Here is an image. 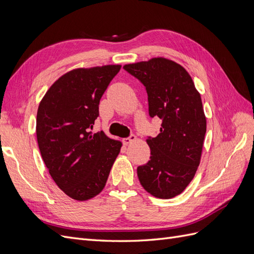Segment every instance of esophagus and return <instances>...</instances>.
Here are the masks:
<instances>
[{
  "label": "esophagus",
  "mask_w": 254,
  "mask_h": 254,
  "mask_svg": "<svg viewBox=\"0 0 254 254\" xmlns=\"http://www.w3.org/2000/svg\"><path fill=\"white\" fill-rule=\"evenodd\" d=\"M136 139V136L134 134H130L128 137H125V139H123V143H124L125 145H128L131 142H133L134 140Z\"/></svg>",
  "instance_id": "esophagus-1"
}]
</instances>
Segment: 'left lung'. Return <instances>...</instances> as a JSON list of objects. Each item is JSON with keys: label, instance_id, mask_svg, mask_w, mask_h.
Masks as SVG:
<instances>
[{"label": "left lung", "instance_id": "8db88e82", "mask_svg": "<svg viewBox=\"0 0 254 254\" xmlns=\"http://www.w3.org/2000/svg\"><path fill=\"white\" fill-rule=\"evenodd\" d=\"M124 70L145 87L150 118L162 120L160 133L147 136L150 160L136 168L142 187L157 198L181 194L200 163L206 121L201 97L186 68L153 58Z\"/></svg>", "mask_w": 254, "mask_h": 254}]
</instances>
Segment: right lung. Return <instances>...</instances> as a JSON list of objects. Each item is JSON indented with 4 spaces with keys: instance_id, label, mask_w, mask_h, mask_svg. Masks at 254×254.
Instances as JSON below:
<instances>
[{
    "instance_id": "add662e5",
    "label": "right lung",
    "mask_w": 254,
    "mask_h": 254,
    "mask_svg": "<svg viewBox=\"0 0 254 254\" xmlns=\"http://www.w3.org/2000/svg\"><path fill=\"white\" fill-rule=\"evenodd\" d=\"M121 65L77 68L45 93L37 112L36 133L53 180L75 200L101 193L122 143L103 131L92 133L99 101Z\"/></svg>"
}]
</instances>
